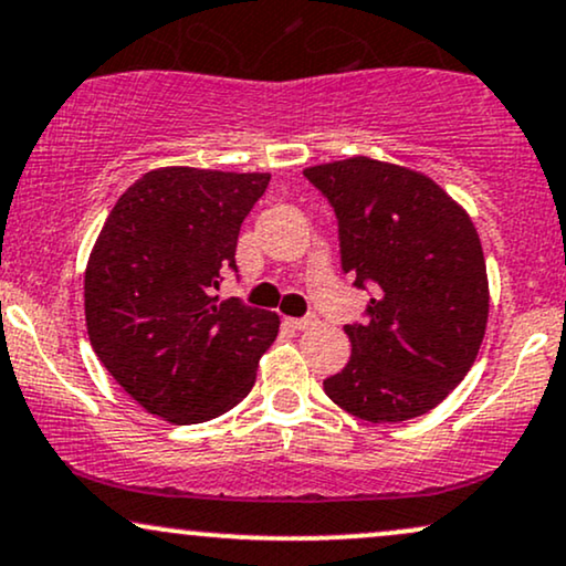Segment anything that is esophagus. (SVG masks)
<instances>
[{
  "instance_id": "34e87169",
  "label": "esophagus",
  "mask_w": 566,
  "mask_h": 566,
  "mask_svg": "<svg viewBox=\"0 0 566 566\" xmlns=\"http://www.w3.org/2000/svg\"><path fill=\"white\" fill-rule=\"evenodd\" d=\"M287 324L292 326V329L303 332V329H311V326H316V318H313V316H303V318H287Z\"/></svg>"
}]
</instances>
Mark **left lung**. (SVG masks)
Returning <instances> with one entry per match:
<instances>
[{"instance_id": "1", "label": "left lung", "mask_w": 566, "mask_h": 566, "mask_svg": "<svg viewBox=\"0 0 566 566\" xmlns=\"http://www.w3.org/2000/svg\"><path fill=\"white\" fill-rule=\"evenodd\" d=\"M335 208L339 258L371 284L364 324H345L350 360L324 392L353 417L385 424L432 411L478 358L488 271L467 210L430 176L358 158L305 168Z\"/></svg>"}]
</instances>
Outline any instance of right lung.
Wrapping results in <instances>:
<instances>
[{
	"instance_id": "1",
	"label": "right lung",
	"mask_w": 566,
	"mask_h": 566,
	"mask_svg": "<svg viewBox=\"0 0 566 566\" xmlns=\"http://www.w3.org/2000/svg\"><path fill=\"white\" fill-rule=\"evenodd\" d=\"M269 174L158 168L107 216L84 276L86 332L113 379L145 411L200 424L253 390L279 316L237 297L218 301L237 271L244 216Z\"/></svg>"
}]
</instances>
